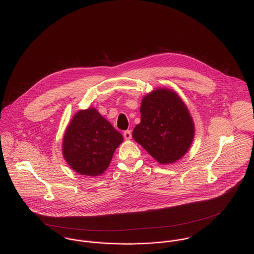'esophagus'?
Segmentation results:
<instances>
[{"label":"esophagus","instance_id":"esophagus-1","mask_svg":"<svg viewBox=\"0 0 254 254\" xmlns=\"http://www.w3.org/2000/svg\"><path fill=\"white\" fill-rule=\"evenodd\" d=\"M123 136H124V139H125V140H130V139L132 138V133H131L130 130H127V131H125V132L123 133Z\"/></svg>","mask_w":254,"mask_h":254}]
</instances>
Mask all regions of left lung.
I'll return each mask as SVG.
<instances>
[{
	"label": "left lung",
	"instance_id": "8db88e82",
	"mask_svg": "<svg viewBox=\"0 0 254 254\" xmlns=\"http://www.w3.org/2000/svg\"><path fill=\"white\" fill-rule=\"evenodd\" d=\"M140 111L134 140L161 164L179 160L194 136L192 118L181 98L170 89H156L143 98Z\"/></svg>",
	"mask_w": 254,
	"mask_h": 254
}]
</instances>
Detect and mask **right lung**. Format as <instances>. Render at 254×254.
<instances>
[{"label": "right lung", "mask_w": 254, "mask_h": 254, "mask_svg": "<svg viewBox=\"0 0 254 254\" xmlns=\"http://www.w3.org/2000/svg\"><path fill=\"white\" fill-rule=\"evenodd\" d=\"M122 141L123 136L97 109H83L73 116L65 130L63 154L77 173L99 176L108 169Z\"/></svg>", "instance_id": "obj_1"}]
</instances>
